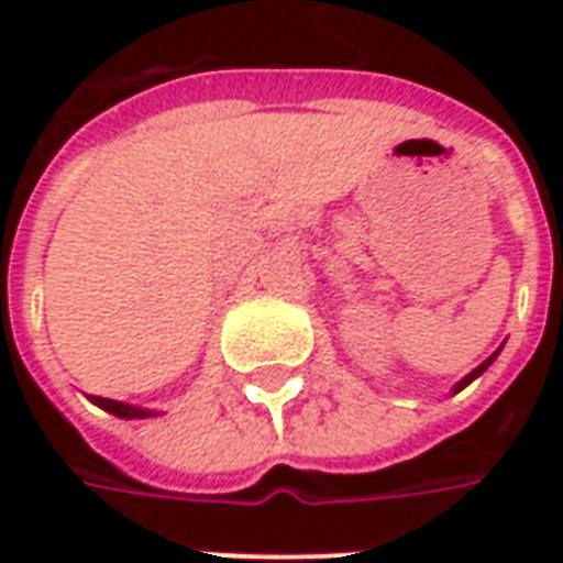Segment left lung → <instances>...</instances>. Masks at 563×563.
Masks as SVG:
<instances>
[{
  "label": "left lung",
  "instance_id": "1",
  "mask_svg": "<svg viewBox=\"0 0 563 563\" xmlns=\"http://www.w3.org/2000/svg\"><path fill=\"white\" fill-rule=\"evenodd\" d=\"M497 355V353H495ZM495 355H492V358H485V362H483V365H479V367H476V371H471V374H467V377H464V379H461V383H459V386H455V391H461V389H464V386H467V383H471V379H476V377H479V374H483V371H485V367H488V365H492V362H495Z\"/></svg>",
  "mask_w": 563,
  "mask_h": 563
}]
</instances>
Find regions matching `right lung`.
Returning a JSON list of instances; mask_svg holds the SVG:
<instances>
[{"label":"right lung","mask_w":563,"mask_h":563,"mask_svg":"<svg viewBox=\"0 0 563 563\" xmlns=\"http://www.w3.org/2000/svg\"><path fill=\"white\" fill-rule=\"evenodd\" d=\"M92 404H99L102 410L120 416V419H144V416H150V410H141V407H129V404H120V401H108V398H92Z\"/></svg>","instance_id":"obj_1"}]
</instances>
